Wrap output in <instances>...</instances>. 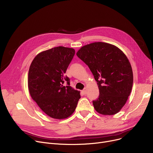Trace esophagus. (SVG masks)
Returning <instances> with one entry per match:
<instances>
[{
	"label": "esophagus",
	"mask_w": 153,
	"mask_h": 153,
	"mask_svg": "<svg viewBox=\"0 0 153 153\" xmlns=\"http://www.w3.org/2000/svg\"><path fill=\"white\" fill-rule=\"evenodd\" d=\"M81 92L84 94V95H85V94H86V93H87V91H86V89H84L83 91H81Z\"/></svg>",
	"instance_id": "esophagus-1"
}]
</instances>
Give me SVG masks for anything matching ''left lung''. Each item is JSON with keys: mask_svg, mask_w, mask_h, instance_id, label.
I'll use <instances>...</instances> for the list:
<instances>
[{"mask_svg": "<svg viewBox=\"0 0 153 153\" xmlns=\"http://www.w3.org/2000/svg\"><path fill=\"white\" fill-rule=\"evenodd\" d=\"M76 54L89 66L97 82L100 94L93 101L95 110L103 115L118 113L125 105L133 83L126 56L116 46L104 42L83 46Z\"/></svg>", "mask_w": 153, "mask_h": 153, "instance_id": "8db88e82", "label": "left lung"}]
</instances>
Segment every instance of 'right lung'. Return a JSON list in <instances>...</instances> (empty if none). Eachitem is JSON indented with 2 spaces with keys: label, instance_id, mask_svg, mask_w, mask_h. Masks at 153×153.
<instances>
[{
  "label": "right lung",
  "instance_id": "obj_1",
  "mask_svg": "<svg viewBox=\"0 0 153 153\" xmlns=\"http://www.w3.org/2000/svg\"><path fill=\"white\" fill-rule=\"evenodd\" d=\"M74 54L73 48H53L38 53L29 68L31 97L44 113L54 119L69 117L81 98L80 92L69 86V79L64 75Z\"/></svg>",
  "mask_w": 153,
  "mask_h": 153
}]
</instances>
